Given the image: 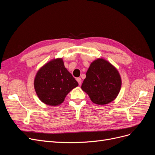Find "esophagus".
<instances>
[{
    "label": "esophagus",
    "instance_id": "1",
    "mask_svg": "<svg viewBox=\"0 0 155 155\" xmlns=\"http://www.w3.org/2000/svg\"><path fill=\"white\" fill-rule=\"evenodd\" d=\"M76 80H77V81L78 82L79 85H80L81 84V79L80 78H77V79H76Z\"/></svg>",
    "mask_w": 155,
    "mask_h": 155
}]
</instances>
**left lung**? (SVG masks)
<instances>
[{"instance_id":"obj_1","label":"left lung","mask_w":155,"mask_h":155,"mask_svg":"<svg viewBox=\"0 0 155 155\" xmlns=\"http://www.w3.org/2000/svg\"><path fill=\"white\" fill-rule=\"evenodd\" d=\"M121 86L120 75L107 60L98 58L91 63L81 88L97 105H106L118 96Z\"/></svg>"}]
</instances>
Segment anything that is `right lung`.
<instances>
[{"label":"right lung","mask_w":155,"mask_h":155,"mask_svg":"<svg viewBox=\"0 0 155 155\" xmlns=\"http://www.w3.org/2000/svg\"><path fill=\"white\" fill-rule=\"evenodd\" d=\"M78 83L64 67L62 58L54 59L37 71L34 88L37 96L44 104L58 106Z\"/></svg>","instance_id":"right-lung-1"}]
</instances>
